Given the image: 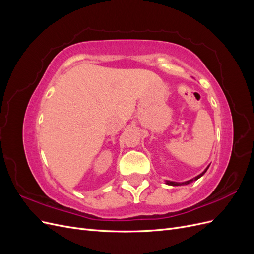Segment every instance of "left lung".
Segmentation results:
<instances>
[{
    "instance_id": "8db88e82",
    "label": "left lung",
    "mask_w": 254,
    "mask_h": 254,
    "mask_svg": "<svg viewBox=\"0 0 254 254\" xmlns=\"http://www.w3.org/2000/svg\"><path fill=\"white\" fill-rule=\"evenodd\" d=\"M210 166V165H209ZM209 166H207L205 170L200 174V175H198L197 177H195L194 179H190V180H189V181H186V182H175V181H166V184H168V186H174V187H177V186H183V184H189V183H190V182H193V181H196V180H198L199 178H200V177H202L203 175H204V173L207 171V168H209Z\"/></svg>"
}]
</instances>
